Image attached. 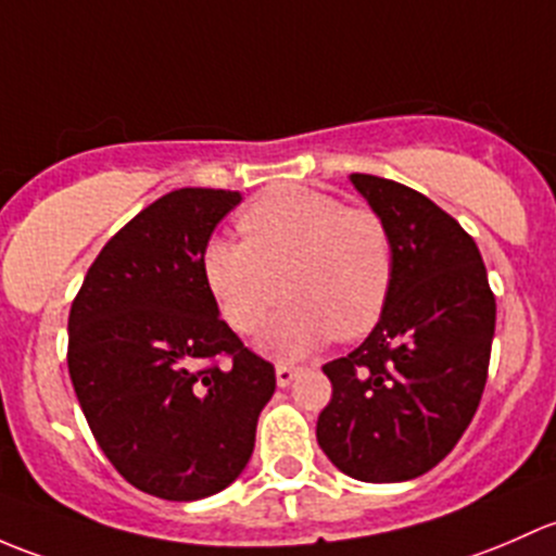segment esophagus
Listing matches in <instances>:
<instances>
[{"instance_id": "1", "label": "esophagus", "mask_w": 556, "mask_h": 556, "mask_svg": "<svg viewBox=\"0 0 556 556\" xmlns=\"http://www.w3.org/2000/svg\"><path fill=\"white\" fill-rule=\"evenodd\" d=\"M296 375H300V366H291V364H278L276 366V380H278L280 388L291 386V380H294Z\"/></svg>"}]
</instances>
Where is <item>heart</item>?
<instances>
[{
	"instance_id": "obj_1",
	"label": "heart",
	"mask_w": 556,
	"mask_h": 556,
	"mask_svg": "<svg viewBox=\"0 0 556 556\" xmlns=\"http://www.w3.org/2000/svg\"><path fill=\"white\" fill-rule=\"evenodd\" d=\"M243 240L214 238L203 278L238 334H256L283 291L291 296L265 337V351L296 358L331 337L353 340L377 324L393 283L386 222L313 187L262 192L238 216Z\"/></svg>"
}]
</instances>
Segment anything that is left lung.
Returning a JSON list of instances; mask_svg holds the SVG:
<instances>
[{"instance_id":"obj_1","label":"left lung","mask_w":556,"mask_h":556,"mask_svg":"<svg viewBox=\"0 0 556 556\" xmlns=\"http://www.w3.org/2000/svg\"><path fill=\"white\" fill-rule=\"evenodd\" d=\"M351 181L393 243L386 311L362 345L324 364L320 450L358 482H404L460 442L488 382L495 294L473 238L426 194L369 174Z\"/></svg>"}]
</instances>
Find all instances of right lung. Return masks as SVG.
<instances>
[{
  "mask_svg": "<svg viewBox=\"0 0 556 556\" xmlns=\"http://www.w3.org/2000/svg\"><path fill=\"white\" fill-rule=\"evenodd\" d=\"M240 203L185 187L136 214L96 256L68 313V375L119 477L198 501L240 477L276 369L219 318L203 249Z\"/></svg>",
  "mask_w": 556,
  "mask_h": 556,
  "instance_id": "add662e5",
  "label": "right lung"
}]
</instances>
